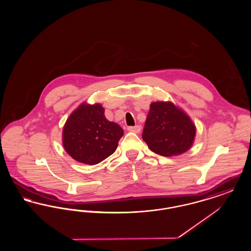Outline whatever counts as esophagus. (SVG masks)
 <instances>
[{"label":"esophagus","mask_w":251,"mask_h":251,"mask_svg":"<svg viewBox=\"0 0 251 251\" xmlns=\"http://www.w3.org/2000/svg\"><path fill=\"white\" fill-rule=\"evenodd\" d=\"M127 130L129 131H132V132H135V133H138L141 131V127L139 125H136V126H130L127 128Z\"/></svg>","instance_id":"esophagus-1"}]
</instances>
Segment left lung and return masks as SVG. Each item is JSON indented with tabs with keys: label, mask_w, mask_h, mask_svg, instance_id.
<instances>
[{
	"label": "left lung",
	"mask_w": 251,
	"mask_h": 251,
	"mask_svg": "<svg viewBox=\"0 0 251 251\" xmlns=\"http://www.w3.org/2000/svg\"><path fill=\"white\" fill-rule=\"evenodd\" d=\"M196 126L190 117L171 101L151 103L142 138L157 154L166 157L186 152L195 141Z\"/></svg>",
	"instance_id": "obj_1"
}]
</instances>
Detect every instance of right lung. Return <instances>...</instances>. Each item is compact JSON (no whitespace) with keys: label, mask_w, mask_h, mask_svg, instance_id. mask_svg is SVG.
<instances>
[{"label":"right lung","mask_w":251,"mask_h":251,"mask_svg":"<svg viewBox=\"0 0 251 251\" xmlns=\"http://www.w3.org/2000/svg\"><path fill=\"white\" fill-rule=\"evenodd\" d=\"M123 133L119 124L105 118L101 104L83 102L66 121L62 143L74 160L93 166L115 152Z\"/></svg>","instance_id":"right-lung-1"}]
</instances>
